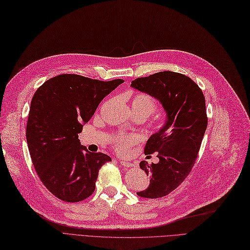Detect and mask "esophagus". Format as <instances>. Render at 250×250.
Here are the masks:
<instances>
[{"mask_svg":"<svg viewBox=\"0 0 250 250\" xmlns=\"http://www.w3.org/2000/svg\"><path fill=\"white\" fill-rule=\"evenodd\" d=\"M119 163H120V165H122L123 167H125V168H127V167H135V164H134V163L127 162V161L122 160V161H119Z\"/></svg>","mask_w":250,"mask_h":250,"instance_id":"1","label":"esophagus"}]
</instances>
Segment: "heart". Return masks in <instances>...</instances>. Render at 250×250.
<instances>
[{"label": "heart", "instance_id": "1", "mask_svg": "<svg viewBox=\"0 0 250 250\" xmlns=\"http://www.w3.org/2000/svg\"><path fill=\"white\" fill-rule=\"evenodd\" d=\"M158 106L159 103L156 99L146 92H137L131 99V107L135 115H141L144 117L149 116L154 112ZM152 122L158 127H163L167 123V116L163 112H159L153 116ZM137 142L138 137L135 135L116 134L112 139L114 149L118 153L123 154L126 153Z\"/></svg>", "mask_w": 250, "mask_h": 250}]
</instances>
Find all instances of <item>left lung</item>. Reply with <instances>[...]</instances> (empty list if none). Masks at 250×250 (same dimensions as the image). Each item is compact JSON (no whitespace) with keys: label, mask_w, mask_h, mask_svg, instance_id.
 <instances>
[{"label":"left lung","mask_w":250,"mask_h":250,"mask_svg":"<svg viewBox=\"0 0 250 250\" xmlns=\"http://www.w3.org/2000/svg\"><path fill=\"white\" fill-rule=\"evenodd\" d=\"M131 85L158 99L167 112V123L144 147L146 155L156 153L159 163H140L151 179L148 188L137 192L142 198H162L180 186L196 163L208 125L205 97L195 81L171 71L137 78Z\"/></svg>","instance_id":"obj_1"}]
</instances>
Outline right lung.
Returning <instances> with one entry per match:
<instances>
[{
    "mask_svg": "<svg viewBox=\"0 0 250 250\" xmlns=\"http://www.w3.org/2000/svg\"><path fill=\"white\" fill-rule=\"evenodd\" d=\"M124 82L61 74L36 90L26 123V141L34 168L53 196L68 203L92 195L100 168L111 158L80 145L82 124L101 101Z\"/></svg>",
    "mask_w": 250,
    "mask_h": 250,
    "instance_id": "obj_1",
    "label": "right lung"
}]
</instances>
